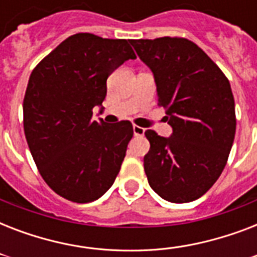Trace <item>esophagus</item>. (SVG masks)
I'll return each instance as SVG.
<instances>
[{
    "label": "esophagus",
    "mask_w": 257,
    "mask_h": 257,
    "mask_svg": "<svg viewBox=\"0 0 257 257\" xmlns=\"http://www.w3.org/2000/svg\"><path fill=\"white\" fill-rule=\"evenodd\" d=\"M145 132L144 128H141L139 125H133V133H135V136H143Z\"/></svg>",
    "instance_id": "esophagus-1"
}]
</instances>
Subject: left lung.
Here are the masks:
<instances>
[{
	"mask_svg": "<svg viewBox=\"0 0 257 257\" xmlns=\"http://www.w3.org/2000/svg\"><path fill=\"white\" fill-rule=\"evenodd\" d=\"M151 68L159 106L173 129L165 139L145 131L151 149L144 171L153 191L171 203L199 199L227 164L236 132L235 100L227 76L195 42L183 37L132 40Z\"/></svg>",
	"mask_w": 257,
	"mask_h": 257,
	"instance_id": "left-lung-1",
	"label": "left lung"
}]
</instances>
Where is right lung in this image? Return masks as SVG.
Returning <instances> with one entry per match:
<instances>
[{"label":"right lung","instance_id":"obj_1","mask_svg":"<svg viewBox=\"0 0 257 257\" xmlns=\"http://www.w3.org/2000/svg\"><path fill=\"white\" fill-rule=\"evenodd\" d=\"M136 54L126 40L70 36L44 57L24 97V132L45 183L73 203H90L114 183L133 137L131 121L93 120L106 78Z\"/></svg>","mask_w":257,"mask_h":257}]
</instances>
